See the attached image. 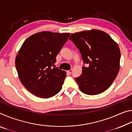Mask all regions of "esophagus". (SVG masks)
<instances>
[{
  "mask_svg": "<svg viewBox=\"0 0 132 132\" xmlns=\"http://www.w3.org/2000/svg\"><path fill=\"white\" fill-rule=\"evenodd\" d=\"M67 72H68L69 74H71V72H72V69H70V70H68L67 71Z\"/></svg>",
  "mask_w": 132,
  "mask_h": 132,
  "instance_id": "esophagus-1",
  "label": "esophagus"
}]
</instances>
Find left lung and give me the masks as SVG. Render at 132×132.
Segmentation results:
<instances>
[{"mask_svg":"<svg viewBox=\"0 0 132 132\" xmlns=\"http://www.w3.org/2000/svg\"><path fill=\"white\" fill-rule=\"evenodd\" d=\"M79 49L84 63L81 75L76 78L86 94H99L106 90L119 70L120 52L118 44L107 33L98 30L71 34L69 37Z\"/></svg>","mask_w":132,"mask_h":132,"instance_id":"left-lung-1","label":"left lung"}]
</instances>
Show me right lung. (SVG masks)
I'll list each match as a JSON object with an SVG mask.
<instances>
[{
  "mask_svg": "<svg viewBox=\"0 0 132 132\" xmlns=\"http://www.w3.org/2000/svg\"><path fill=\"white\" fill-rule=\"evenodd\" d=\"M70 34L43 31L29 37L22 45L15 68L22 84L32 94L48 98L61 90L66 73L52 66Z\"/></svg>",
  "mask_w": 132,
  "mask_h": 132,
  "instance_id": "right-lung-1",
  "label": "right lung"
}]
</instances>
